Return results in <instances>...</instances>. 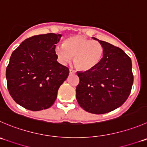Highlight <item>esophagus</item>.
<instances>
[{
  "label": "esophagus",
  "instance_id": "obj_1",
  "mask_svg": "<svg viewBox=\"0 0 147 147\" xmlns=\"http://www.w3.org/2000/svg\"><path fill=\"white\" fill-rule=\"evenodd\" d=\"M69 73L70 74H75L76 73V71L75 70H74V69H69Z\"/></svg>",
  "mask_w": 147,
  "mask_h": 147
}]
</instances>
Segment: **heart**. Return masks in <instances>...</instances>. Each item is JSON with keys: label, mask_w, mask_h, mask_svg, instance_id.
Masks as SVG:
<instances>
[{"label": "heart", "mask_w": 147, "mask_h": 147, "mask_svg": "<svg viewBox=\"0 0 147 147\" xmlns=\"http://www.w3.org/2000/svg\"><path fill=\"white\" fill-rule=\"evenodd\" d=\"M60 63L70 62L74 56V64L78 69L88 71L98 66L103 57V47L97 41L76 35L67 38L63 45L54 49Z\"/></svg>", "instance_id": "b5f03b06"}]
</instances>
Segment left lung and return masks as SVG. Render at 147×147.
I'll return each mask as SVG.
<instances>
[{"label":"left lung","instance_id":"left-lung-1","mask_svg":"<svg viewBox=\"0 0 147 147\" xmlns=\"http://www.w3.org/2000/svg\"><path fill=\"white\" fill-rule=\"evenodd\" d=\"M92 39L103 47V57L93 69L77 72L80 82L76 98L85 111L104 114L123 105L130 95L134 82L132 63L121 49Z\"/></svg>","mask_w":147,"mask_h":147}]
</instances>
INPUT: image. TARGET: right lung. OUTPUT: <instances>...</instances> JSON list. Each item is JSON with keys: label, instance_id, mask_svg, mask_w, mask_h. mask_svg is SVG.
Masks as SVG:
<instances>
[{"label": "right lung", "instance_id": "right-lung-1", "mask_svg": "<svg viewBox=\"0 0 147 147\" xmlns=\"http://www.w3.org/2000/svg\"><path fill=\"white\" fill-rule=\"evenodd\" d=\"M62 34L49 33L25 39L13 52L6 68L7 86L16 102L32 111L52 106L69 69L57 61L55 47Z\"/></svg>", "mask_w": 147, "mask_h": 147}]
</instances>
